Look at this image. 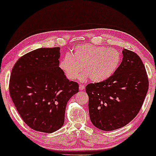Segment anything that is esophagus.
I'll list each match as a JSON object with an SVG mask.
<instances>
[{
  "label": "esophagus",
  "instance_id": "1",
  "mask_svg": "<svg viewBox=\"0 0 156 156\" xmlns=\"http://www.w3.org/2000/svg\"><path fill=\"white\" fill-rule=\"evenodd\" d=\"M79 88H80V90H83L85 89V86L84 85H80V87H79Z\"/></svg>",
  "mask_w": 156,
  "mask_h": 156
}]
</instances>
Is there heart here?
I'll use <instances>...</instances> for the list:
<instances>
[{
    "mask_svg": "<svg viewBox=\"0 0 156 156\" xmlns=\"http://www.w3.org/2000/svg\"><path fill=\"white\" fill-rule=\"evenodd\" d=\"M121 60V53L114 48L79 45L74 48L72 56L67 54L61 58L59 67L70 80L76 79L83 67L85 72L80 75L81 81L90 76L94 82H100L113 75Z\"/></svg>",
    "mask_w": 156,
    "mask_h": 156,
    "instance_id": "b5f03b06",
    "label": "heart"
}]
</instances>
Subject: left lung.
<instances>
[{
    "label": "left lung",
    "mask_w": 156,
    "mask_h": 156,
    "mask_svg": "<svg viewBox=\"0 0 156 156\" xmlns=\"http://www.w3.org/2000/svg\"><path fill=\"white\" fill-rule=\"evenodd\" d=\"M118 68L107 80L89 83L86 91L92 123L102 131H113L134 119L149 89L146 69L136 53L124 49Z\"/></svg>",
    "instance_id": "obj_1"
}]
</instances>
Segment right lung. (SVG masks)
<instances>
[{"mask_svg": "<svg viewBox=\"0 0 156 156\" xmlns=\"http://www.w3.org/2000/svg\"><path fill=\"white\" fill-rule=\"evenodd\" d=\"M60 48H39L19 58L12 68L9 90L17 111L28 126L50 133L64 123L68 101L79 84L60 68Z\"/></svg>", "mask_w": 156, "mask_h": 156, "instance_id": "1", "label": "right lung"}]
</instances>
